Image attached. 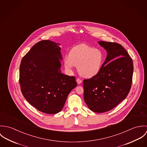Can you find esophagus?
Masks as SVG:
<instances>
[{"label":"esophagus","instance_id":"34e87169","mask_svg":"<svg viewBox=\"0 0 147 147\" xmlns=\"http://www.w3.org/2000/svg\"><path fill=\"white\" fill-rule=\"evenodd\" d=\"M76 82H77L78 84H80L82 83V81L80 79H76Z\"/></svg>","mask_w":147,"mask_h":147}]
</instances>
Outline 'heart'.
Returning a JSON list of instances; mask_svg holds the SVG:
<instances>
[{"mask_svg":"<svg viewBox=\"0 0 147 147\" xmlns=\"http://www.w3.org/2000/svg\"><path fill=\"white\" fill-rule=\"evenodd\" d=\"M104 61L105 55L101 50L82 43L72 48L64 59V65L68 71L76 66L82 76L91 78L99 74Z\"/></svg>","mask_w":147,"mask_h":147,"instance_id":"b5f03b06","label":"heart"}]
</instances>
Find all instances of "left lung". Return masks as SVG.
I'll list each match as a JSON object with an SVG mask.
<instances>
[{
  "instance_id": "1",
  "label": "left lung",
  "mask_w": 147,
  "mask_h": 147,
  "mask_svg": "<svg viewBox=\"0 0 147 147\" xmlns=\"http://www.w3.org/2000/svg\"><path fill=\"white\" fill-rule=\"evenodd\" d=\"M98 43L107 52L103 67L96 76L83 81L84 101L96 113H104L125 100L131 89L134 66L124 47L115 42Z\"/></svg>"
}]
</instances>
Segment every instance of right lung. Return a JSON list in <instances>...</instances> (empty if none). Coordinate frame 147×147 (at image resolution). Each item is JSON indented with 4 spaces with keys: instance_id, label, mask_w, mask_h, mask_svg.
I'll use <instances>...</instances> for the list:
<instances>
[{
    "instance_id": "1",
    "label": "right lung",
    "mask_w": 147,
    "mask_h": 147,
    "mask_svg": "<svg viewBox=\"0 0 147 147\" xmlns=\"http://www.w3.org/2000/svg\"><path fill=\"white\" fill-rule=\"evenodd\" d=\"M60 43L43 40L34 45L21 60L19 82L24 98L46 114L61 111L69 92L77 86L74 76L61 70Z\"/></svg>"
}]
</instances>
